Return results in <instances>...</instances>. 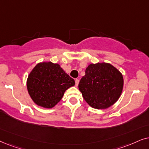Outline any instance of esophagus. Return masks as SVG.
Masks as SVG:
<instances>
[{
    "label": "esophagus",
    "instance_id": "esophagus-1",
    "mask_svg": "<svg viewBox=\"0 0 149 149\" xmlns=\"http://www.w3.org/2000/svg\"><path fill=\"white\" fill-rule=\"evenodd\" d=\"M75 82H76V86H78V84H79V79L76 78V80H75Z\"/></svg>",
    "mask_w": 149,
    "mask_h": 149
}]
</instances>
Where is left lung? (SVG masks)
Wrapping results in <instances>:
<instances>
[{"mask_svg": "<svg viewBox=\"0 0 149 149\" xmlns=\"http://www.w3.org/2000/svg\"><path fill=\"white\" fill-rule=\"evenodd\" d=\"M78 88L89 106L98 110L106 109L120 97L123 78L120 71L109 63L91 64L81 78Z\"/></svg>", "mask_w": 149, "mask_h": 149, "instance_id": "8db88e82", "label": "left lung"}]
</instances>
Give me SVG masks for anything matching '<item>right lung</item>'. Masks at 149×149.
<instances>
[{
    "label": "right lung",
    "mask_w": 149,
    "mask_h": 149,
    "mask_svg": "<svg viewBox=\"0 0 149 149\" xmlns=\"http://www.w3.org/2000/svg\"><path fill=\"white\" fill-rule=\"evenodd\" d=\"M75 85L71 78L58 64L51 62L37 64L27 79V89L37 105L53 108L62 99L65 91Z\"/></svg>",
    "instance_id": "obj_1"
}]
</instances>
